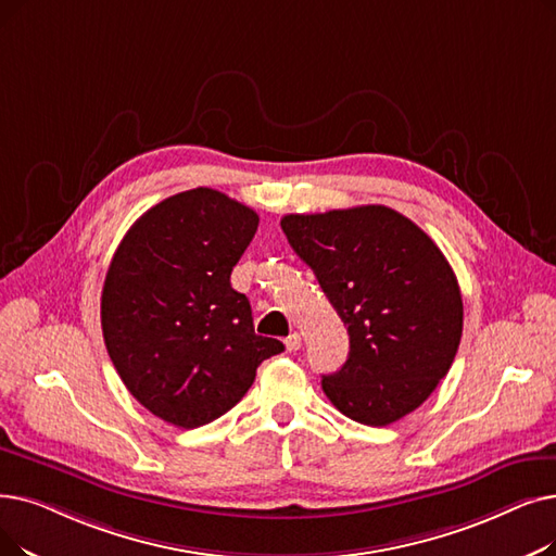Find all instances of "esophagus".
<instances>
[{
	"label": "esophagus",
	"mask_w": 556,
	"mask_h": 556,
	"mask_svg": "<svg viewBox=\"0 0 556 556\" xmlns=\"http://www.w3.org/2000/svg\"><path fill=\"white\" fill-rule=\"evenodd\" d=\"M283 343H286V350H288V352H298L300 345H302V336H300V333H291V336L286 338Z\"/></svg>",
	"instance_id": "34e87169"
}]
</instances>
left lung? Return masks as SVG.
Masks as SVG:
<instances>
[{
    "label": "left lung",
    "mask_w": 556,
    "mask_h": 556,
    "mask_svg": "<svg viewBox=\"0 0 556 556\" xmlns=\"http://www.w3.org/2000/svg\"><path fill=\"white\" fill-rule=\"evenodd\" d=\"M298 256L348 325L343 368L323 391L343 416L386 427L447 375L464 331V302L437 243L402 213L368 204L281 218Z\"/></svg>",
    "instance_id": "1"
}]
</instances>
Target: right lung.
I'll list each match as a JSON object with an SVG mask.
<instances>
[{"label": "right lung", "mask_w": 556, "mask_h": 556, "mask_svg": "<svg viewBox=\"0 0 556 556\" xmlns=\"http://www.w3.org/2000/svg\"><path fill=\"white\" fill-rule=\"evenodd\" d=\"M258 215L192 188L152 206L117 245L102 291V331L127 391L156 418L202 427L236 406L261 361L283 352L254 333L231 270Z\"/></svg>", "instance_id": "right-lung-1"}]
</instances>
